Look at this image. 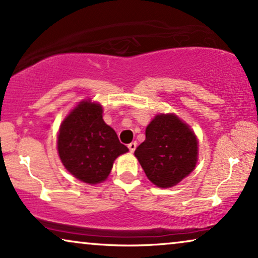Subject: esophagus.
<instances>
[{
  "label": "esophagus",
  "instance_id": "1",
  "mask_svg": "<svg viewBox=\"0 0 258 258\" xmlns=\"http://www.w3.org/2000/svg\"><path fill=\"white\" fill-rule=\"evenodd\" d=\"M127 147H128L130 152H135L136 149H137V142H132L131 144H128Z\"/></svg>",
  "mask_w": 258,
  "mask_h": 258
}]
</instances>
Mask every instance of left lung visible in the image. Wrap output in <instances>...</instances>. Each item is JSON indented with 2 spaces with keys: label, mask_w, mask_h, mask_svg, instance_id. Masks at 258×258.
<instances>
[{
  "label": "left lung",
  "mask_w": 258,
  "mask_h": 258,
  "mask_svg": "<svg viewBox=\"0 0 258 258\" xmlns=\"http://www.w3.org/2000/svg\"><path fill=\"white\" fill-rule=\"evenodd\" d=\"M135 151L146 176L158 187H171L195 170L198 142L187 123L174 114H158Z\"/></svg>",
  "instance_id": "obj_1"
}]
</instances>
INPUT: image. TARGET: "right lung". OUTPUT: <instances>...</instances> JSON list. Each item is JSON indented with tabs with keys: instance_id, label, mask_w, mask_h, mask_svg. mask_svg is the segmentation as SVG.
I'll return each instance as SVG.
<instances>
[{
	"instance_id": "1",
	"label": "right lung",
	"mask_w": 258,
	"mask_h": 258,
	"mask_svg": "<svg viewBox=\"0 0 258 258\" xmlns=\"http://www.w3.org/2000/svg\"><path fill=\"white\" fill-rule=\"evenodd\" d=\"M57 151L68 172L84 183L98 184L108 177L114 160L128 149L104 121L101 105L84 100L61 123Z\"/></svg>"
}]
</instances>
